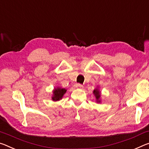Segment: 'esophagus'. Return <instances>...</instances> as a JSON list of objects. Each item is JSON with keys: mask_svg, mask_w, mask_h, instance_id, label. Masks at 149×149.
<instances>
[{"mask_svg": "<svg viewBox=\"0 0 149 149\" xmlns=\"http://www.w3.org/2000/svg\"><path fill=\"white\" fill-rule=\"evenodd\" d=\"M75 86H76L77 88H80V89L83 87V86H82L81 84H77L76 85H75Z\"/></svg>", "mask_w": 149, "mask_h": 149, "instance_id": "obj_1", "label": "esophagus"}]
</instances>
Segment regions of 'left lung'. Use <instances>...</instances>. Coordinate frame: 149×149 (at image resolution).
Here are the masks:
<instances>
[{
    "mask_svg": "<svg viewBox=\"0 0 149 149\" xmlns=\"http://www.w3.org/2000/svg\"><path fill=\"white\" fill-rule=\"evenodd\" d=\"M93 94L95 95V97H96V101L97 103H100L101 100H100V97H101V93L99 89L97 88L93 90Z\"/></svg>",
    "mask_w": 149,
    "mask_h": 149,
    "instance_id": "1",
    "label": "left lung"
}]
</instances>
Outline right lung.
<instances>
[{"label":"right lung","mask_w":149,"mask_h":149,"mask_svg":"<svg viewBox=\"0 0 149 149\" xmlns=\"http://www.w3.org/2000/svg\"><path fill=\"white\" fill-rule=\"evenodd\" d=\"M66 89L64 88H62V87H58L57 88L54 89L53 91V95L52 97V100L53 101H59L62 100L63 95L66 92Z\"/></svg>","instance_id":"add662e5"}]
</instances>
